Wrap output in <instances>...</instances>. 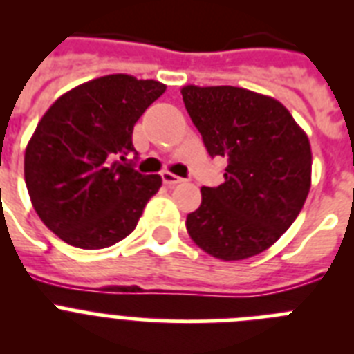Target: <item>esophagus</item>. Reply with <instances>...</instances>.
<instances>
[{
	"instance_id": "obj_1",
	"label": "esophagus",
	"mask_w": 354,
	"mask_h": 354,
	"mask_svg": "<svg viewBox=\"0 0 354 354\" xmlns=\"http://www.w3.org/2000/svg\"><path fill=\"white\" fill-rule=\"evenodd\" d=\"M161 177H162V183L167 184V186H177V184L183 183V179H180V177L170 174V171H162Z\"/></svg>"
}]
</instances>
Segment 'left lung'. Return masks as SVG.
Listing matches in <instances>:
<instances>
[{"instance_id": "1", "label": "left lung", "mask_w": 354, "mask_h": 354, "mask_svg": "<svg viewBox=\"0 0 354 354\" xmlns=\"http://www.w3.org/2000/svg\"><path fill=\"white\" fill-rule=\"evenodd\" d=\"M180 93L209 156L228 162L223 184L202 187L187 234L221 261L259 255L294 223L310 192L308 136L273 97L195 84Z\"/></svg>"}]
</instances>
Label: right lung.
Segmentation results:
<instances>
[{
  "mask_svg": "<svg viewBox=\"0 0 354 354\" xmlns=\"http://www.w3.org/2000/svg\"><path fill=\"white\" fill-rule=\"evenodd\" d=\"M154 80L109 74L68 90L40 118L24 152V180L44 225L67 245L101 250L133 232L159 175L126 161L133 129L165 93Z\"/></svg>",
  "mask_w": 354,
  "mask_h": 354,
  "instance_id": "obj_1",
  "label": "right lung"
}]
</instances>
